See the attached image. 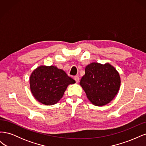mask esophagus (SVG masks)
I'll return each instance as SVG.
<instances>
[{"instance_id": "1", "label": "esophagus", "mask_w": 146, "mask_h": 146, "mask_svg": "<svg viewBox=\"0 0 146 146\" xmlns=\"http://www.w3.org/2000/svg\"><path fill=\"white\" fill-rule=\"evenodd\" d=\"M74 79L75 80H76V83H78L79 82V80H80V78H79V77L78 76H75L74 77Z\"/></svg>"}]
</instances>
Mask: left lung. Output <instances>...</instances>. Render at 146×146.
<instances>
[{
	"instance_id": "1",
	"label": "left lung",
	"mask_w": 146,
	"mask_h": 146,
	"mask_svg": "<svg viewBox=\"0 0 146 146\" xmlns=\"http://www.w3.org/2000/svg\"><path fill=\"white\" fill-rule=\"evenodd\" d=\"M80 85L91 103L98 107L109 104L115 98L121 86V77L108 63L93 62L88 64Z\"/></svg>"
}]
</instances>
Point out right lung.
<instances>
[{
    "label": "right lung",
    "mask_w": 146,
    "mask_h": 146,
    "mask_svg": "<svg viewBox=\"0 0 146 146\" xmlns=\"http://www.w3.org/2000/svg\"><path fill=\"white\" fill-rule=\"evenodd\" d=\"M30 89L35 99L45 105L58 103L69 85L76 83L55 66H39L30 76Z\"/></svg>",
    "instance_id": "add662e5"
}]
</instances>
